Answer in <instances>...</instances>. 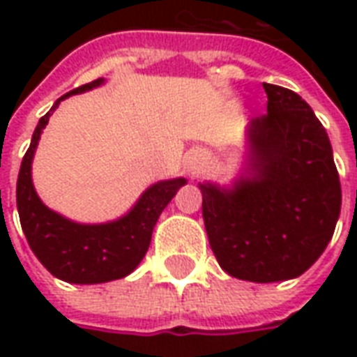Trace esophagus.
Returning <instances> with one entry per match:
<instances>
[{"mask_svg":"<svg viewBox=\"0 0 357 357\" xmlns=\"http://www.w3.org/2000/svg\"><path fill=\"white\" fill-rule=\"evenodd\" d=\"M187 168H189V172L193 174V176H197V174H201L202 168H204V156H202V153H193V155L189 156V160H187Z\"/></svg>","mask_w":357,"mask_h":357,"instance_id":"esophagus-1","label":"esophagus"}]
</instances>
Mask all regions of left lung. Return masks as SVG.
Listing matches in <instances>:
<instances>
[{"mask_svg":"<svg viewBox=\"0 0 357 357\" xmlns=\"http://www.w3.org/2000/svg\"><path fill=\"white\" fill-rule=\"evenodd\" d=\"M268 112L250 122V172L231 191L201 185L218 264L237 279L302 275L323 255L340 214V179L323 124L298 93L264 84Z\"/></svg>","mask_w":357,"mask_h":357,"instance_id":"1","label":"left lung"}]
</instances>
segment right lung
Here are the masks:
<instances>
[{"label": "right lung", "instance_id": "right-lung-1", "mask_svg": "<svg viewBox=\"0 0 357 357\" xmlns=\"http://www.w3.org/2000/svg\"><path fill=\"white\" fill-rule=\"evenodd\" d=\"M101 82L99 78L63 95L50 112L40 118L32 143L20 164L17 181V208L28 245L43 268L66 283H107L132 273L143 256L147 255L153 227L160 212L166 208L179 187L185 183L183 178L158 181L143 193L128 216L102 225L74 224L55 214L40 201L32 185L30 168L42 130L50 122L51 112L65 97L97 88Z\"/></svg>", "mask_w": 357, "mask_h": 357}]
</instances>
